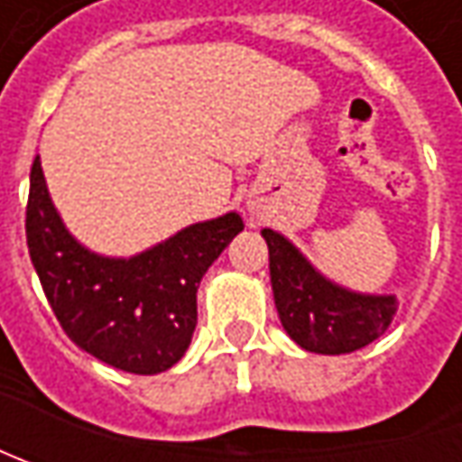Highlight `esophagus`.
Wrapping results in <instances>:
<instances>
[{
	"instance_id": "esophagus-1",
	"label": "esophagus",
	"mask_w": 462,
	"mask_h": 462,
	"mask_svg": "<svg viewBox=\"0 0 462 462\" xmlns=\"http://www.w3.org/2000/svg\"><path fill=\"white\" fill-rule=\"evenodd\" d=\"M249 213H254V216H259V205H249Z\"/></svg>"
}]
</instances>
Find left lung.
I'll list each match as a JSON object with an SVG mask.
<instances>
[{
  "label": "left lung",
  "mask_w": 462,
  "mask_h": 462,
  "mask_svg": "<svg viewBox=\"0 0 462 462\" xmlns=\"http://www.w3.org/2000/svg\"><path fill=\"white\" fill-rule=\"evenodd\" d=\"M270 249V282L282 328L316 355H346L375 342L391 327L396 295L360 293L321 275L309 257L273 228H262Z\"/></svg>",
  "instance_id": "obj_1"
}]
</instances>
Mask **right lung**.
I'll return each instance as SVG.
<instances>
[{"label": "right lung", "instance_id": "obj_1", "mask_svg": "<svg viewBox=\"0 0 462 462\" xmlns=\"http://www.w3.org/2000/svg\"><path fill=\"white\" fill-rule=\"evenodd\" d=\"M244 231L236 210L192 223L134 257L84 246L63 223L41 156L30 169L27 249L69 339L123 373L156 375L185 357L208 267Z\"/></svg>", "mask_w": 462, "mask_h": 462}]
</instances>
